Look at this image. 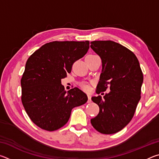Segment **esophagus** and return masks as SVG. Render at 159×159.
<instances>
[{"instance_id":"esophagus-1","label":"esophagus","mask_w":159,"mask_h":159,"mask_svg":"<svg viewBox=\"0 0 159 159\" xmlns=\"http://www.w3.org/2000/svg\"><path fill=\"white\" fill-rule=\"evenodd\" d=\"M88 103H90V102H91V95H88Z\"/></svg>"}]
</instances>
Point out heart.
<instances>
[{
  "instance_id": "1",
  "label": "heart",
  "mask_w": 159,
  "mask_h": 159,
  "mask_svg": "<svg viewBox=\"0 0 159 159\" xmlns=\"http://www.w3.org/2000/svg\"><path fill=\"white\" fill-rule=\"evenodd\" d=\"M81 86H82L83 89L84 90H85V91H89V90H90V85H88V84H87V83H82V84H81Z\"/></svg>"
}]
</instances>
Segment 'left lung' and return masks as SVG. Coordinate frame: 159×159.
<instances>
[{
    "label": "left lung",
    "mask_w": 159,
    "mask_h": 159,
    "mask_svg": "<svg viewBox=\"0 0 159 159\" xmlns=\"http://www.w3.org/2000/svg\"><path fill=\"white\" fill-rule=\"evenodd\" d=\"M90 44L102 63L96 93L104 92L108 87L110 89L104 99L100 95L92 98L99 112L90 122L99 133L114 134L133 117L141 98L143 74L135 55L122 45L111 41H95Z\"/></svg>",
    "instance_id": "left-lung-1"
}]
</instances>
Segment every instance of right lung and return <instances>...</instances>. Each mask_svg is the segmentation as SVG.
<instances>
[{
    "label": "right lung",
    "mask_w": 159,
    "mask_h": 159,
    "mask_svg": "<svg viewBox=\"0 0 159 159\" xmlns=\"http://www.w3.org/2000/svg\"><path fill=\"white\" fill-rule=\"evenodd\" d=\"M89 45L88 41L48 43L26 61L21 79V102L39 128L58 130L68 122L72 109L87 102L86 94L78 88L64 90L61 80L87 53Z\"/></svg>",
    "instance_id": "obj_1"
}]
</instances>
